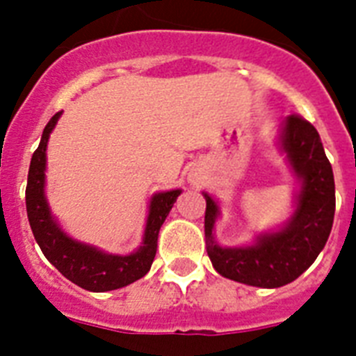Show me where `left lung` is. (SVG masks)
Wrapping results in <instances>:
<instances>
[{
  "instance_id": "1",
  "label": "left lung",
  "mask_w": 356,
  "mask_h": 356,
  "mask_svg": "<svg viewBox=\"0 0 356 356\" xmlns=\"http://www.w3.org/2000/svg\"><path fill=\"white\" fill-rule=\"evenodd\" d=\"M279 144L299 181L296 211L279 231L259 234L253 245L222 248L214 240L220 207L203 194L209 259L220 275L249 286L279 288L296 281L325 248L334 220V175L314 125L296 114L288 116Z\"/></svg>"
}]
</instances>
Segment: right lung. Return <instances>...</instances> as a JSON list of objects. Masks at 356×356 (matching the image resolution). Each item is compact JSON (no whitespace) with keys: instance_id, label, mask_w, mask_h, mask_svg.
Here are the masks:
<instances>
[{"instance_id":"1","label":"right lung","mask_w":356,"mask_h":356,"mask_svg":"<svg viewBox=\"0 0 356 356\" xmlns=\"http://www.w3.org/2000/svg\"><path fill=\"white\" fill-rule=\"evenodd\" d=\"M60 114L63 113H57L47 122L42 133L40 144L31 159L27 188H25V205H27L31 231L35 234L36 243L40 245L44 257L77 286L90 290V292H108V290L127 286L131 282L142 279L149 271L156 253L159 231L172 211L181 190L159 192L151 197L142 245L134 253L108 254L94 245L70 238L49 211L46 194H44L47 140L57 125Z\"/></svg>"}]
</instances>
